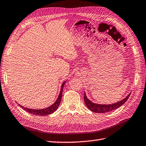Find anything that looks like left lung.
Instances as JSON below:
<instances>
[{
    "label": "left lung",
    "mask_w": 146,
    "mask_h": 146,
    "mask_svg": "<svg viewBox=\"0 0 146 146\" xmlns=\"http://www.w3.org/2000/svg\"><path fill=\"white\" fill-rule=\"evenodd\" d=\"M130 95H131V93H129L128 95H127V97L126 98H124V99H123L122 100L115 103V104H109V105L98 104H95V103L92 102L87 98L85 93H84V102H85V105H87V108L90 110H91L92 111L95 112V113H104L111 111L112 110H114L116 108H118L119 107H120L121 106H122L124 103L127 100V99H128Z\"/></svg>",
    "instance_id": "left-lung-1"
}]
</instances>
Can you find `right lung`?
I'll return each instance as SVG.
<instances>
[{
  "instance_id": "obj_1",
  "label": "right lung",
  "mask_w": 146,
  "mask_h": 146,
  "mask_svg": "<svg viewBox=\"0 0 146 146\" xmlns=\"http://www.w3.org/2000/svg\"><path fill=\"white\" fill-rule=\"evenodd\" d=\"M66 82V81H64L62 84L61 90H60V93H59L58 97V98H57L56 102L52 105L49 106L48 108H45L43 109H39V110L31 109V108H28L26 107H24V106L19 105V104H17L19 105L22 109L25 110V111H27V112L31 113V114L35 115H39V116H46V115H50V114H51V113H54L59 107L60 103H61V98H62V94L63 88H64V86Z\"/></svg>"
}]
</instances>
